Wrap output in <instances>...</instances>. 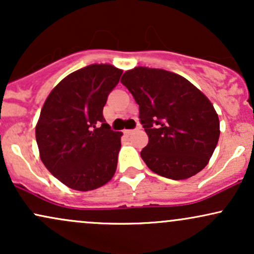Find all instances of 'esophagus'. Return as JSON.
<instances>
[{
    "label": "esophagus",
    "mask_w": 254,
    "mask_h": 254,
    "mask_svg": "<svg viewBox=\"0 0 254 254\" xmlns=\"http://www.w3.org/2000/svg\"><path fill=\"white\" fill-rule=\"evenodd\" d=\"M133 131V129H127L124 130V133H127V135H129V133H131Z\"/></svg>",
    "instance_id": "1"
}]
</instances>
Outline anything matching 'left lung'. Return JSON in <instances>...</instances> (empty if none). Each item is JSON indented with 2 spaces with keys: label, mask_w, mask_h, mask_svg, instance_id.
Wrapping results in <instances>:
<instances>
[{
  "label": "left lung",
  "mask_w": 254,
  "mask_h": 254,
  "mask_svg": "<svg viewBox=\"0 0 254 254\" xmlns=\"http://www.w3.org/2000/svg\"><path fill=\"white\" fill-rule=\"evenodd\" d=\"M121 82L139 107L149 137L141 157L154 173L188 179L208 165L220 137V121L209 99L190 81L162 69L137 66Z\"/></svg>",
  "instance_id": "obj_1"
}]
</instances>
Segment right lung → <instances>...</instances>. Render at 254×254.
Instances as JSON below:
<instances>
[{
    "label": "right lung",
    "mask_w": 254,
    "mask_h": 254,
    "mask_svg": "<svg viewBox=\"0 0 254 254\" xmlns=\"http://www.w3.org/2000/svg\"><path fill=\"white\" fill-rule=\"evenodd\" d=\"M123 71L92 64L71 72L51 90L36 127L40 159L68 188L90 191L115 176L121 136L103 110Z\"/></svg>",
    "instance_id": "obj_1"
}]
</instances>
